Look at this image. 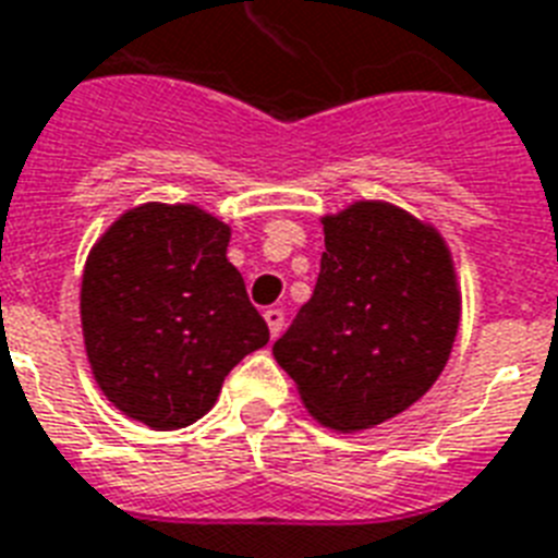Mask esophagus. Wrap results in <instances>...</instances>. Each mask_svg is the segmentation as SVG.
Wrapping results in <instances>:
<instances>
[{
  "instance_id": "34e87169",
  "label": "esophagus",
  "mask_w": 558,
  "mask_h": 558,
  "mask_svg": "<svg viewBox=\"0 0 558 558\" xmlns=\"http://www.w3.org/2000/svg\"><path fill=\"white\" fill-rule=\"evenodd\" d=\"M263 318H266V324H269L271 339H278L280 332H283V322H287V315H283V310H278V306H269V310L263 313Z\"/></svg>"
}]
</instances>
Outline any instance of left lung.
<instances>
[{
  "instance_id": "1",
  "label": "left lung",
  "mask_w": 558,
  "mask_h": 558,
  "mask_svg": "<svg viewBox=\"0 0 558 558\" xmlns=\"http://www.w3.org/2000/svg\"><path fill=\"white\" fill-rule=\"evenodd\" d=\"M322 226L315 292L271 353L318 423L353 434L402 414L437 381L460 289L440 231L390 202H353Z\"/></svg>"
}]
</instances>
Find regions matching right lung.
Listing matches in <instances>:
<instances>
[{"label":"right lung","instance_id":"add662e5","mask_svg":"<svg viewBox=\"0 0 558 558\" xmlns=\"http://www.w3.org/2000/svg\"><path fill=\"white\" fill-rule=\"evenodd\" d=\"M228 240L231 228L208 210L147 202L121 214L86 257L92 376L118 411L156 432L208 414L231 367L269 341Z\"/></svg>","mask_w":558,"mask_h":558}]
</instances>
